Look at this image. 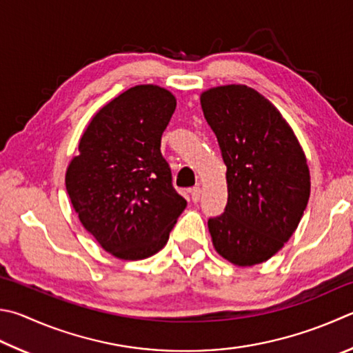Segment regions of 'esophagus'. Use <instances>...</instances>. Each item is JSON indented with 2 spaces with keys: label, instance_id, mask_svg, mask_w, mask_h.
I'll list each match as a JSON object with an SVG mask.
<instances>
[{
  "label": "esophagus",
  "instance_id": "obj_1",
  "mask_svg": "<svg viewBox=\"0 0 353 353\" xmlns=\"http://www.w3.org/2000/svg\"><path fill=\"white\" fill-rule=\"evenodd\" d=\"M190 193H191V201H193L194 203H196V202H199V201H201V194H202V191H201V188H199V187H196V188H193V190H191V191H190Z\"/></svg>",
  "mask_w": 353,
  "mask_h": 353
}]
</instances>
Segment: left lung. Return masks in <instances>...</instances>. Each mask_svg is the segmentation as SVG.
Segmentation results:
<instances>
[{
	"label": "left lung",
	"mask_w": 353,
	"mask_h": 353,
	"mask_svg": "<svg viewBox=\"0 0 353 353\" xmlns=\"http://www.w3.org/2000/svg\"><path fill=\"white\" fill-rule=\"evenodd\" d=\"M227 165L228 201L208 219L216 252L239 267L270 259L294 233L310 196L303 148L276 108L245 85L201 94Z\"/></svg>",
	"instance_id": "left-lung-1"
}]
</instances>
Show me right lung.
Here are the masks:
<instances>
[{"mask_svg": "<svg viewBox=\"0 0 353 353\" xmlns=\"http://www.w3.org/2000/svg\"><path fill=\"white\" fill-rule=\"evenodd\" d=\"M174 110L168 89L130 88L94 115L68 166L66 190L80 222L119 259L156 254L187 207L160 152Z\"/></svg>", "mask_w": 353, "mask_h": 353, "instance_id": "obj_1", "label": "right lung"}]
</instances>
